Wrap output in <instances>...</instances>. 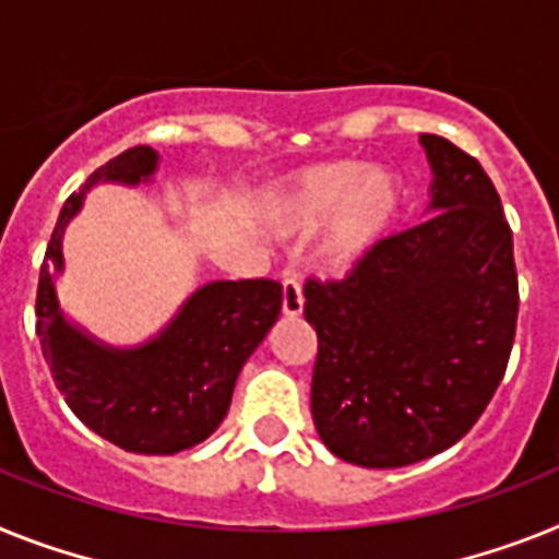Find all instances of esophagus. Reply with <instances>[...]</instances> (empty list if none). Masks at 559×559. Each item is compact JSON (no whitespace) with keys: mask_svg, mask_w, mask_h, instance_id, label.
Here are the masks:
<instances>
[{"mask_svg":"<svg viewBox=\"0 0 559 559\" xmlns=\"http://www.w3.org/2000/svg\"><path fill=\"white\" fill-rule=\"evenodd\" d=\"M281 312L287 318H298L304 312V293L295 275H284V298H281Z\"/></svg>","mask_w":559,"mask_h":559,"instance_id":"obj_1","label":"esophagus"}]
</instances>
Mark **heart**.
Instances as JSON below:
<instances>
[{"instance_id": "obj_1", "label": "heart", "mask_w": 559, "mask_h": 559, "mask_svg": "<svg viewBox=\"0 0 559 559\" xmlns=\"http://www.w3.org/2000/svg\"><path fill=\"white\" fill-rule=\"evenodd\" d=\"M401 178L360 162H326L287 178L264 199V218L278 236H301L326 218L321 264L346 272L369 255L401 210Z\"/></svg>"}]
</instances>
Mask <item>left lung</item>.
I'll return each mask as SVG.
<instances>
[{"mask_svg": "<svg viewBox=\"0 0 559 559\" xmlns=\"http://www.w3.org/2000/svg\"><path fill=\"white\" fill-rule=\"evenodd\" d=\"M429 218L383 238L344 281L309 278L312 420L341 461L397 468L454 447L489 406L518 330L511 227L491 178L443 135Z\"/></svg>", "mask_w": 559, "mask_h": 559, "instance_id": "left-lung-1", "label": "left lung"}]
</instances>
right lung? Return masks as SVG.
Returning a JSON list of instances; mask_svg holds the SVG:
<instances>
[{
	"label": "right lung",
	"mask_w": 559,
	"mask_h": 559,
	"mask_svg": "<svg viewBox=\"0 0 559 559\" xmlns=\"http://www.w3.org/2000/svg\"><path fill=\"white\" fill-rule=\"evenodd\" d=\"M158 167L147 144L98 167L64 201L36 289V335L56 389L87 429L135 454H176L207 440L227 417L238 372L281 312V284L270 278L210 281L190 295L156 337L119 349L70 323L59 307L56 272L62 238L98 181L142 185Z\"/></svg>",
	"instance_id": "1"
}]
</instances>
